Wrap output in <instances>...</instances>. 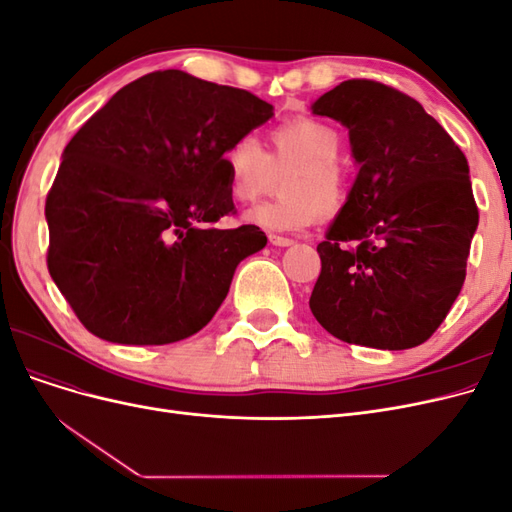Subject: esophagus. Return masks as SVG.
Returning <instances> with one entry per match:
<instances>
[{
    "instance_id": "obj_1",
    "label": "esophagus",
    "mask_w": 512,
    "mask_h": 512,
    "mask_svg": "<svg viewBox=\"0 0 512 512\" xmlns=\"http://www.w3.org/2000/svg\"><path fill=\"white\" fill-rule=\"evenodd\" d=\"M269 243H271V245H277V247H288V245H292L294 241L288 239V237H280V235H269Z\"/></svg>"
}]
</instances>
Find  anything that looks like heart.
Returning <instances> with one entry per match:
<instances>
[{"instance_id": "obj_1", "label": "heart", "mask_w": 512, "mask_h": 512, "mask_svg": "<svg viewBox=\"0 0 512 512\" xmlns=\"http://www.w3.org/2000/svg\"><path fill=\"white\" fill-rule=\"evenodd\" d=\"M269 151L245 134L224 156L228 192L237 203H254L273 190L277 175L282 196L256 205L245 220L271 232H299L318 215L333 218L350 194L348 170L339 160L342 136L320 119L297 117L277 123L269 132Z\"/></svg>"}]
</instances>
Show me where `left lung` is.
I'll list each match as a JSON object with an SVG mask.
<instances>
[{
  "instance_id": "1",
  "label": "left lung",
  "mask_w": 512,
  "mask_h": 512,
  "mask_svg": "<svg viewBox=\"0 0 512 512\" xmlns=\"http://www.w3.org/2000/svg\"><path fill=\"white\" fill-rule=\"evenodd\" d=\"M312 113L348 128L359 175L318 243L309 309L348 344H423L466 280L478 226L468 160L421 104L376 81L339 83Z\"/></svg>"
}]
</instances>
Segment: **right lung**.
Instances as JSON below:
<instances>
[{
	"label": "right lung",
	"instance_id": "1",
	"mask_svg": "<svg viewBox=\"0 0 512 512\" xmlns=\"http://www.w3.org/2000/svg\"><path fill=\"white\" fill-rule=\"evenodd\" d=\"M273 117L245 89L158 70L121 87L64 149L46 196V265L83 327L128 346L198 333L258 226L220 230L235 213L224 156Z\"/></svg>",
	"mask_w": 512,
	"mask_h": 512
}]
</instances>
